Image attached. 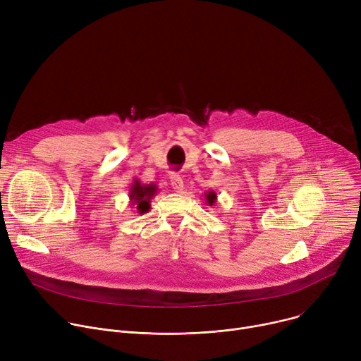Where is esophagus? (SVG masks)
Returning a JSON list of instances; mask_svg holds the SVG:
<instances>
[{
  "mask_svg": "<svg viewBox=\"0 0 361 361\" xmlns=\"http://www.w3.org/2000/svg\"><path fill=\"white\" fill-rule=\"evenodd\" d=\"M170 181H171L173 188H174L177 192H181V191H183V188H184V181H183V178H181L178 174H171Z\"/></svg>",
  "mask_w": 361,
  "mask_h": 361,
  "instance_id": "34e87169",
  "label": "esophagus"
}]
</instances>
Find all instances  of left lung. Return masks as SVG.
<instances>
[{
    "label": "left lung",
    "instance_id": "8db88e82",
    "mask_svg": "<svg viewBox=\"0 0 361 361\" xmlns=\"http://www.w3.org/2000/svg\"><path fill=\"white\" fill-rule=\"evenodd\" d=\"M204 202L209 204V206H214V203L217 202V194L214 190H209L204 192Z\"/></svg>",
    "mask_w": 361,
    "mask_h": 361
}]
</instances>
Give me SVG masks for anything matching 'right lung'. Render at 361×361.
Wrapping results in <instances>:
<instances>
[{
  "label": "right lung",
  "mask_w": 361,
  "mask_h": 361,
  "mask_svg": "<svg viewBox=\"0 0 361 361\" xmlns=\"http://www.w3.org/2000/svg\"><path fill=\"white\" fill-rule=\"evenodd\" d=\"M157 191V184H142L138 178H135L129 187V203L137 210L138 214H145L151 210V200Z\"/></svg>",
  "instance_id": "right-lung-1"
}]
</instances>
